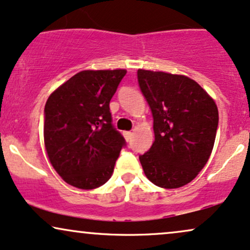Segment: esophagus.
Listing matches in <instances>:
<instances>
[{"label": "esophagus", "mask_w": 250, "mask_h": 250, "mask_svg": "<svg viewBox=\"0 0 250 250\" xmlns=\"http://www.w3.org/2000/svg\"><path fill=\"white\" fill-rule=\"evenodd\" d=\"M123 134H124V137H125L126 140H130L131 138H132V136H133V133H132V132H130V131H125Z\"/></svg>", "instance_id": "1"}]
</instances>
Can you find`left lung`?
Here are the masks:
<instances>
[{"mask_svg":"<svg viewBox=\"0 0 250 250\" xmlns=\"http://www.w3.org/2000/svg\"><path fill=\"white\" fill-rule=\"evenodd\" d=\"M138 84L153 116L154 143L139 155L144 173L163 188L190 183L206 165L215 142V102L186 76L138 70Z\"/></svg>","mask_w":250,"mask_h":250,"instance_id":"8db88e82","label":"left lung"}]
</instances>
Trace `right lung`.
Listing matches in <instances>:
<instances>
[{
	"label": "right lung",
	"mask_w": 250,
	"mask_h": 250,
	"mask_svg": "<svg viewBox=\"0 0 250 250\" xmlns=\"http://www.w3.org/2000/svg\"><path fill=\"white\" fill-rule=\"evenodd\" d=\"M126 70H85L50 95L44 107V145L65 183L93 189L112 175L126 145L114 128L110 101Z\"/></svg>",
	"instance_id": "right-lung-1"
}]
</instances>
